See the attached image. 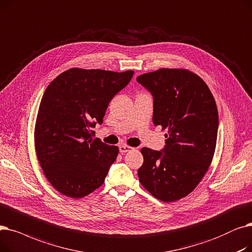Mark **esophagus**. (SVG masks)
Instances as JSON below:
<instances>
[{"instance_id":"obj_1","label":"esophagus","mask_w":252,"mask_h":252,"mask_svg":"<svg viewBox=\"0 0 252 252\" xmlns=\"http://www.w3.org/2000/svg\"><path fill=\"white\" fill-rule=\"evenodd\" d=\"M131 150H133V148L128 147L126 145H122V146L119 147V151H120V153H121V154H125V153H127V152H129Z\"/></svg>"}]
</instances>
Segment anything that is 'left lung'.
<instances>
[{
    "label": "left lung",
    "mask_w": 252,
    "mask_h": 252,
    "mask_svg": "<svg viewBox=\"0 0 252 252\" xmlns=\"http://www.w3.org/2000/svg\"><path fill=\"white\" fill-rule=\"evenodd\" d=\"M136 81L153 96L154 125L167 130L161 151L141 149L139 182L155 198L176 201L209 168L218 138L217 103L206 83L187 69L161 68Z\"/></svg>",
    "instance_id": "1"
}]
</instances>
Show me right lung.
I'll return each mask as SVG.
<instances>
[{"mask_svg":"<svg viewBox=\"0 0 252 252\" xmlns=\"http://www.w3.org/2000/svg\"><path fill=\"white\" fill-rule=\"evenodd\" d=\"M133 70L70 68L44 92L34 128L35 153L49 183L70 198L99 188L119 149L95 138L110 101L125 88Z\"/></svg>","mask_w":252,"mask_h":252,"instance_id":"obj_1","label":"right lung"}]
</instances>
